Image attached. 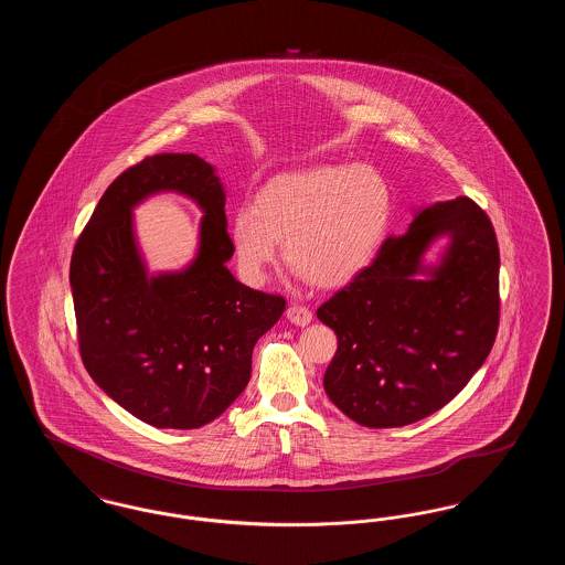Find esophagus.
<instances>
[{
	"instance_id": "obj_1",
	"label": "esophagus",
	"mask_w": 565,
	"mask_h": 565,
	"mask_svg": "<svg viewBox=\"0 0 565 565\" xmlns=\"http://www.w3.org/2000/svg\"><path fill=\"white\" fill-rule=\"evenodd\" d=\"M286 318H288V322L295 323V326H307V323L311 322V311L307 309V307H302V305H290L288 307V311H286Z\"/></svg>"
}]
</instances>
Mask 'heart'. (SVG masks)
I'll list each match as a JSON object with an SVG mask.
<instances>
[{
	"instance_id": "b5f03b06",
	"label": "heart",
	"mask_w": 565,
	"mask_h": 565,
	"mask_svg": "<svg viewBox=\"0 0 565 565\" xmlns=\"http://www.w3.org/2000/svg\"><path fill=\"white\" fill-rule=\"evenodd\" d=\"M392 192L364 164H313L269 180L235 207L228 239L245 281L263 284L284 256L313 286L337 288L364 269L385 235Z\"/></svg>"
}]
</instances>
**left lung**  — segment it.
Returning <instances> with one entry per match:
<instances>
[{"instance_id":"8db88e82","label":"left lung","mask_w":565,"mask_h":565,"mask_svg":"<svg viewBox=\"0 0 565 565\" xmlns=\"http://www.w3.org/2000/svg\"><path fill=\"white\" fill-rule=\"evenodd\" d=\"M498 273L495 233L475 201L413 210L406 233L318 309L339 339L328 398L366 428L408 426L454 401L493 348Z\"/></svg>"}]
</instances>
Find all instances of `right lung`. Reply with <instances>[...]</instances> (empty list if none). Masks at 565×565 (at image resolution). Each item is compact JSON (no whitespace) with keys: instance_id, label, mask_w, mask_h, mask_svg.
<instances>
[{"instance_id":"1","label":"right lung","mask_w":565,"mask_h":565,"mask_svg":"<svg viewBox=\"0 0 565 565\" xmlns=\"http://www.w3.org/2000/svg\"><path fill=\"white\" fill-rule=\"evenodd\" d=\"M175 191L204 214L195 258L178 271L147 269L132 210ZM226 192L214 164L162 152L120 173L74 247L70 284L88 375L137 419L201 428L237 401L252 351L286 311L281 296L252 290L226 267Z\"/></svg>"}]
</instances>
